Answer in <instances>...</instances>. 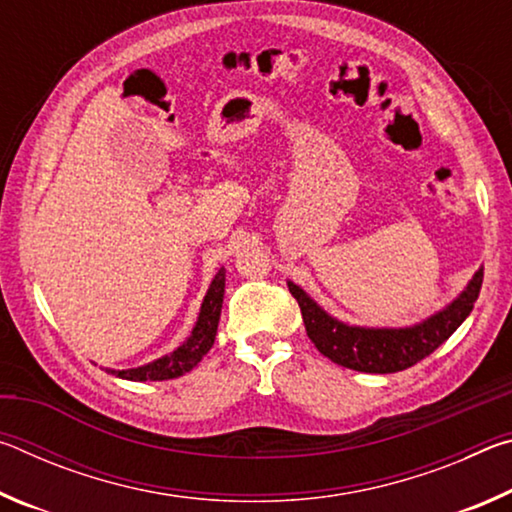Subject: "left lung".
I'll list each match as a JSON object with an SVG mask.
<instances>
[{
	"instance_id": "left-lung-1",
	"label": "left lung",
	"mask_w": 512,
	"mask_h": 512,
	"mask_svg": "<svg viewBox=\"0 0 512 512\" xmlns=\"http://www.w3.org/2000/svg\"><path fill=\"white\" fill-rule=\"evenodd\" d=\"M483 282V268L474 273L472 282L447 309L424 320L420 325L406 329H366L343 325L327 316L314 300L296 284L289 282L291 296L298 300V307L305 320V329L311 343L329 361L343 368L359 372H400L415 366L424 357L443 345L456 327L470 316Z\"/></svg>"
}]
</instances>
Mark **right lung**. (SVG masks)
I'll list each match as a JSON object with an SVG mask.
<instances>
[{"mask_svg":"<svg viewBox=\"0 0 512 512\" xmlns=\"http://www.w3.org/2000/svg\"><path fill=\"white\" fill-rule=\"evenodd\" d=\"M223 289H225V273L221 268V271L214 275L210 291H207V296L203 300L201 314H198L192 336H189L178 350H173L169 357H162L158 361L149 363V366L131 368V370H110L112 375L121 379H131V381H162V379L180 377L192 370L214 345L216 327H219V316H221V305H223Z\"/></svg>","mask_w":512,"mask_h":512,"instance_id":"right-lung-1","label":"right lung"}]
</instances>
